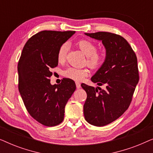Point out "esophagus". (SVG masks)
<instances>
[{"mask_svg": "<svg viewBox=\"0 0 153 153\" xmlns=\"http://www.w3.org/2000/svg\"><path fill=\"white\" fill-rule=\"evenodd\" d=\"M76 88L79 89L81 88V83L79 82H76Z\"/></svg>", "mask_w": 153, "mask_h": 153, "instance_id": "esophagus-1", "label": "esophagus"}]
</instances>
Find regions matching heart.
I'll list each match as a JSON object with an SVG mask.
<instances>
[{"instance_id": "b5f03b06", "label": "heart", "mask_w": 153, "mask_h": 153, "mask_svg": "<svg viewBox=\"0 0 153 153\" xmlns=\"http://www.w3.org/2000/svg\"><path fill=\"white\" fill-rule=\"evenodd\" d=\"M78 46L83 53L87 56V64L90 68L93 69L99 68L103 64L104 56L101 53L97 52L96 46L89 40L83 39L78 42ZM68 45L65 43L60 46L58 49L57 58L59 62H63L66 58ZM88 74V71L86 69L76 68L70 67L66 69L64 72V76L67 78L76 81H82Z\"/></svg>"}]
</instances>
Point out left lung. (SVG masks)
I'll use <instances>...</instances> for the list:
<instances>
[{
  "label": "left lung",
  "mask_w": 153,
  "mask_h": 153,
  "mask_svg": "<svg viewBox=\"0 0 153 153\" xmlns=\"http://www.w3.org/2000/svg\"><path fill=\"white\" fill-rule=\"evenodd\" d=\"M85 35L102 41L106 49L104 62L91 81L103 90L83 84L87 93L83 105L85 120L102 127L114 122L124 114L130 104L139 80L137 56L124 37L114 33L97 32Z\"/></svg>",
  "instance_id": "1"
}]
</instances>
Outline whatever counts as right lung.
Wrapping results in <instances>:
<instances>
[{
	"label": "right lung",
	"instance_id": "obj_1",
	"mask_svg": "<svg viewBox=\"0 0 153 153\" xmlns=\"http://www.w3.org/2000/svg\"><path fill=\"white\" fill-rule=\"evenodd\" d=\"M75 31L43 30L27 41L18 63L19 91L29 114L43 125L53 127L64 119L65 107L76 90L72 79L51 85L50 69L56 68L58 49Z\"/></svg>",
	"mask_w": 153,
	"mask_h": 153
}]
</instances>
